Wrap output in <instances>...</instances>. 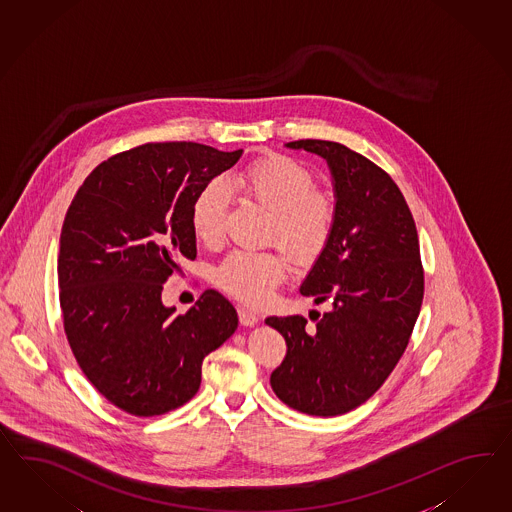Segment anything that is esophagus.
Masks as SVG:
<instances>
[{
	"label": "esophagus",
	"instance_id": "obj_1",
	"mask_svg": "<svg viewBox=\"0 0 512 512\" xmlns=\"http://www.w3.org/2000/svg\"><path fill=\"white\" fill-rule=\"evenodd\" d=\"M238 318L242 326H255L259 322V315L248 307H238Z\"/></svg>",
	"mask_w": 512,
	"mask_h": 512
}]
</instances>
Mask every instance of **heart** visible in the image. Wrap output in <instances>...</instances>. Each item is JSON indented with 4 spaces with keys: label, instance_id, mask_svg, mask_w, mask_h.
Listing matches in <instances>:
<instances>
[{
    "label": "heart",
    "instance_id": "1",
    "mask_svg": "<svg viewBox=\"0 0 512 512\" xmlns=\"http://www.w3.org/2000/svg\"><path fill=\"white\" fill-rule=\"evenodd\" d=\"M229 188L270 212L268 238L289 249L298 261L315 257L326 246L335 223L333 197L313 188V175L281 154L253 160L229 179ZM225 188L205 186L192 205V227L208 246L223 238ZM289 274V263L274 251H231L216 268L221 289L240 302L261 305Z\"/></svg>",
    "mask_w": 512,
    "mask_h": 512
}]
</instances>
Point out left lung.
I'll return each instance as SVG.
<instances>
[{
  "label": "left lung",
  "instance_id": "obj_1",
  "mask_svg": "<svg viewBox=\"0 0 512 512\" xmlns=\"http://www.w3.org/2000/svg\"><path fill=\"white\" fill-rule=\"evenodd\" d=\"M285 147L330 167L335 223L300 285L328 311H315V328L300 315L266 318L287 341L270 384L294 410L332 417L371 399L406 350L425 289L419 240L399 186L371 160L322 139Z\"/></svg>",
  "mask_w": 512,
  "mask_h": 512
}]
</instances>
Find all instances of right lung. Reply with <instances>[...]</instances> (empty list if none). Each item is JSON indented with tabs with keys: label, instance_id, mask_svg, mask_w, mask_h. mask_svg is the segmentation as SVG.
<instances>
[{
	"label": "right lung",
	"instance_id": "obj_1",
	"mask_svg": "<svg viewBox=\"0 0 512 512\" xmlns=\"http://www.w3.org/2000/svg\"><path fill=\"white\" fill-rule=\"evenodd\" d=\"M240 151L192 141L119 152L83 180L59 238V302L74 358L117 408L162 415L190 401L201 365L238 328L233 304L203 292L186 315L162 302L180 259L197 255L192 205Z\"/></svg>",
	"mask_w": 512,
	"mask_h": 512
}]
</instances>
